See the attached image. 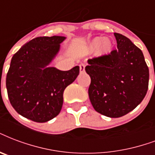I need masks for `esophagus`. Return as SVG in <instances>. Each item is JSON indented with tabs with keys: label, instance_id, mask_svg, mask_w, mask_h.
I'll list each match as a JSON object with an SVG mask.
<instances>
[{
	"label": "esophagus",
	"instance_id": "34e87169",
	"mask_svg": "<svg viewBox=\"0 0 155 155\" xmlns=\"http://www.w3.org/2000/svg\"><path fill=\"white\" fill-rule=\"evenodd\" d=\"M84 70H85V64H84V63H81V64L80 65V72H84Z\"/></svg>",
	"mask_w": 155,
	"mask_h": 155
}]
</instances>
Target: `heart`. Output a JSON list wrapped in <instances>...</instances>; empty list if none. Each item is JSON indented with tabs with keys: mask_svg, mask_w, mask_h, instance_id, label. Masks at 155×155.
<instances>
[{
	"mask_svg": "<svg viewBox=\"0 0 155 155\" xmlns=\"http://www.w3.org/2000/svg\"><path fill=\"white\" fill-rule=\"evenodd\" d=\"M97 54L98 55H106L110 53L112 49V44L110 41L109 39H102L101 37H96L92 41V42L89 45L88 49L90 51H93L97 48Z\"/></svg>",
	"mask_w": 155,
	"mask_h": 155,
	"instance_id": "1",
	"label": "heart"
}]
</instances>
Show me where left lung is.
Instances as JSON below:
<instances>
[{"label":"left lung","mask_w":155,"mask_h":155,"mask_svg":"<svg viewBox=\"0 0 155 155\" xmlns=\"http://www.w3.org/2000/svg\"><path fill=\"white\" fill-rule=\"evenodd\" d=\"M117 49L88 59L86 72L91 78L88 96L93 108L110 118L134 110L146 95L149 68L142 51L120 33L114 32Z\"/></svg>","instance_id":"1"}]
</instances>
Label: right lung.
Listing matches in <instances>:
<instances>
[{
	"instance_id": "add662e5",
	"label": "right lung",
	"mask_w": 155,
	"mask_h": 155,
	"mask_svg": "<svg viewBox=\"0 0 155 155\" xmlns=\"http://www.w3.org/2000/svg\"><path fill=\"white\" fill-rule=\"evenodd\" d=\"M64 36H39L14 54L6 75V88L14 109L34 122L45 123L60 113L63 92L80 73V67L62 71L47 67Z\"/></svg>"
}]
</instances>
